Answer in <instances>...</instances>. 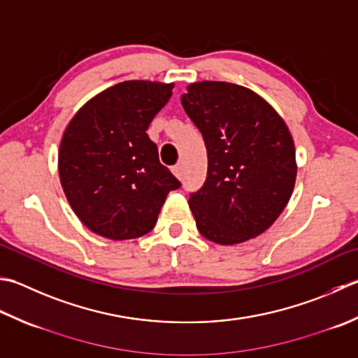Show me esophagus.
Listing matches in <instances>:
<instances>
[{"mask_svg": "<svg viewBox=\"0 0 358 358\" xmlns=\"http://www.w3.org/2000/svg\"><path fill=\"white\" fill-rule=\"evenodd\" d=\"M172 172H173L175 177L181 178V177H183V166H181V164L173 166V167H172Z\"/></svg>", "mask_w": 358, "mask_h": 358, "instance_id": "1", "label": "esophagus"}]
</instances>
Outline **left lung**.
<instances>
[{
  "label": "left lung",
  "mask_w": 358,
  "mask_h": 358,
  "mask_svg": "<svg viewBox=\"0 0 358 358\" xmlns=\"http://www.w3.org/2000/svg\"><path fill=\"white\" fill-rule=\"evenodd\" d=\"M208 152V175L189 197L197 229L220 245L247 242L284 211L296 180L284 119L253 90L203 80L181 96Z\"/></svg>",
  "instance_id": "obj_1"
}]
</instances>
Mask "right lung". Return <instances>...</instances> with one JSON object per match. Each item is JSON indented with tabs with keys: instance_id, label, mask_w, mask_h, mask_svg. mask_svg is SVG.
<instances>
[{
	"instance_id": "add662e5",
	"label": "right lung",
	"mask_w": 358,
	"mask_h": 358,
	"mask_svg": "<svg viewBox=\"0 0 358 358\" xmlns=\"http://www.w3.org/2000/svg\"><path fill=\"white\" fill-rule=\"evenodd\" d=\"M173 83L125 80L90 99L69 121L59 149L60 183L79 220L111 241L153 229L167 194L181 186L159 163L145 130Z\"/></svg>"
}]
</instances>
